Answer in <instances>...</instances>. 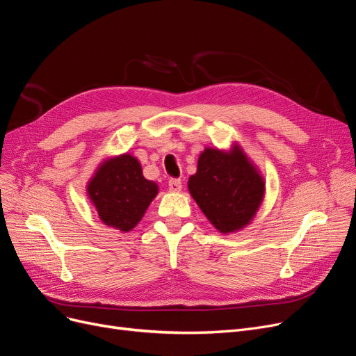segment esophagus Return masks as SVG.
<instances>
[{"mask_svg": "<svg viewBox=\"0 0 356 356\" xmlns=\"http://www.w3.org/2000/svg\"><path fill=\"white\" fill-rule=\"evenodd\" d=\"M168 191L177 193L181 191V181L179 179H170L168 180Z\"/></svg>", "mask_w": 356, "mask_h": 356, "instance_id": "1", "label": "esophagus"}]
</instances>
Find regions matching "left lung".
Masks as SVG:
<instances>
[{
  "mask_svg": "<svg viewBox=\"0 0 356 356\" xmlns=\"http://www.w3.org/2000/svg\"><path fill=\"white\" fill-rule=\"evenodd\" d=\"M188 189L195 202L222 234L249 225L264 202L266 183L238 143L229 149L207 147L199 154Z\"/></svg>",
  "mask_w": 356,
  "mask_h": 356,
  "instance_id": "obj_1",
  "label": "left lung"
}]
</instances>
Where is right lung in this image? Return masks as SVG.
I'll return each mask as SVG.
<instances>
[{"instance_id": "add662e5", "label": "right lung", "mask_w": 356, "mask_h": 356, "mask_svg": "<svg viewBox=\"0 0 356 356\" xmlns=\"http://www.w3.org/2000/svg\"><path fill=\"white\" fill-rule=\"evenodd\" d=\"M87 196L107 227L128 233L143 220L159 184L147 180L132 154L104 159L87 183Z\"/></svg>"}]
</instances>
